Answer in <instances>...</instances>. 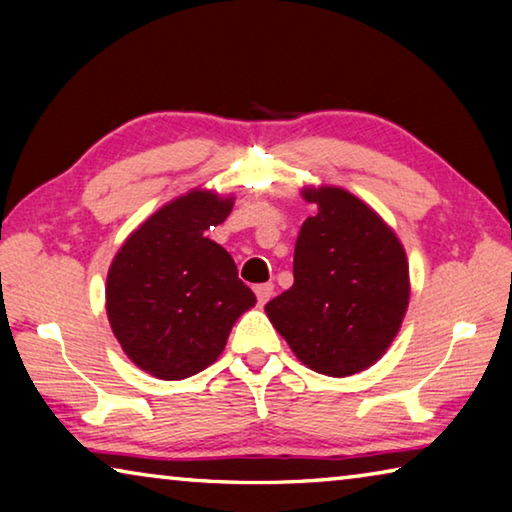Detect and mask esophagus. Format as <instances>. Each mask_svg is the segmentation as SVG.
I'll return each mask as SVG.
<instances>
[{
    "label": "esophagus",
    "instance_id": "obj_1",
    "mask_svg": "<svg viewBox=\"0 0 512 512\" xmlns=\"http://www.w3.org/2000/svg\"><path fill=\"white\" fill-rule=\"evenodd\" d=\"M255 293H257L259 305H264V302H268V300H271V296H273V284H257Z\"/></svg>",
    "mask_w": 512,
    "mask_h": 512
}]
</instances>
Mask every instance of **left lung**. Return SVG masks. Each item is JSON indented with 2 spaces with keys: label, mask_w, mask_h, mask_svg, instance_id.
Wrapping results in <instances>:
<instances>
[{
  "label": "left lung",
  "mask_w": 512,
  "mask_h": 512,
  "mask_svg": "<svg viewBox=\"0 0 512 512\" xmlns=\"http://www.w3.org/2000/svg\"><path fill=\"white\" fill-rule=\"evenodd\" d=\"M316 214L302 223L293 287L264 307L307 368L350 377L384 357L409 307V259L368 203L334 185L302 187Z\"/></svg>",
  "instance_id": "obj_1"
}]
</instances>
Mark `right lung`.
<instances>
[{
	"instance_id": "1",
	"label": "right lung",
	"mask_w": 512,
	"mask_h": 512,
	"mask_svg": "<svg viewBox=\"0 0 512 512\" xmlns=\"http://www.w3.org/2000/svg\"><path fill=\"white\" fill-rule=\"evenodd\" d=\"M235 205L196 187L173 198L126 237L108 268L112 334L137 368L167 381L219 359L237 318L255 307L235 259L205 232Z\"/></svg>"
}]
</instances>
